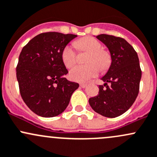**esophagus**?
<instances>
[{
	"instance_id": "34e87169",
	"label": "esophagus",
	"mask_w": 157,
	"mask_h": 157,
	"mask_svg": "<svg viewBox=\"0 0 157 157\" xmlns=\"http://www.w3.org/2000/svg\"><path fill=\"white\" fill-rule=\"evenodd\" d=\"M86 86H87L86 84H84V83H81L80 84V87H81V88H85V87H86Z\"/></svg>"
}]
</instances>
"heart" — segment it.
I'll list each match as a JSON object with an SVG mask.
<instances>
[{"instance_id": "1", "label": "heart", "mask_w": 157, "mask_h": 157, "mask_svg": "<svg viewBox=\"0 0 157 157\" xmlns=\"http://www.w3.org/2000/svg\"><path fill=\"white\" fill-rule=\"evenodd\" d=\"M75 46L80 51L88 53L85 63L88 64L76 66L69 71V78L74 82H86L98 75V70L105 69L110 63V57L106 51L101 49V44L98 40L85 37L75 41ZM62 60L65 67L71 68L75 63V51L73 47L67 45L62 51Z\"/></svg>"}]
</instances>
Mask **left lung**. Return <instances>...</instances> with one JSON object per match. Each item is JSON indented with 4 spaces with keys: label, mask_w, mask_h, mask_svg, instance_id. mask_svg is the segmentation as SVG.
Listing matches in <instances>:
<instances>
[{
    "label": "left lung",
    "mask_w": 157,
    "mask_h": 157,
    "mask_svg": "<svg viewBox=\"0 0 157 157\" xmlns=\"http://www.w3.org/2000/svg\"><path fill=\"white\" fill-rule=\"evenodd\" d=\"M96 38L109 50L111 64L101 78L104 84L99 85V94L88 101L96 113L115 118L126 112L138 97L141 78L139 59L133 47L124 38L104 34Z\"/></svg>",
    "instance_id": "left-lung-1"
}]
</instances>
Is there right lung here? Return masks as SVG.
<instances>
[{"mask_svg":"<svg viewBox=\"0 0 157 157\" xmlns=\"http://www.w3.org/2000/svg\"><path fill=\"white\" fill-rule=\"evenodd\" d=\"M77 35L46 32L36 35L22 48L17 78L22 100L32 112L42 117L62 113L69 105L78 83L65 78L63 48Z\"/></svg>","mask_w":157,"mask_h":157,"instance_id":"1","label":"right lung"}]
</instances>
